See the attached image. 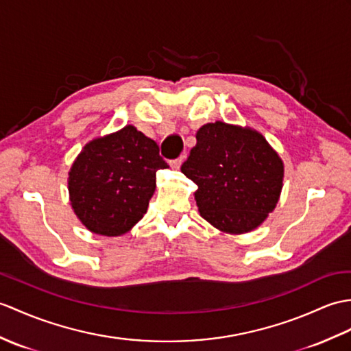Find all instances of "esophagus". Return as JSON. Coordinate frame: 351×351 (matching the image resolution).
<instances>
[{"instance_id": "esophagus-1", "label": "esophagus", "mask_w": 351, "mask_h": 351, "mask_svg": "<svg viewBox=\"0 0 351 351\" xmlns=\"http://www.w3.org/2000/svg\"><path fill=\"white\" fill-rule=\"evenodd\" d=\"M184 156L182 157H179V158H176V160H172V161H170V167H172V169H179V167H181V165H182V161H184Z\"/></svg>"}]
</instances>
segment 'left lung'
I'll return each mask as SVG.
<instances>
[{"label": "left lung", "mask_w": 351, "mask_h": 351, "mask_svg": "<svg viewBox=\"0 0 351 351\" xmlns=\"http://www.w3.org/2000/svg\"><path fill=\"white\" fill-rule=\"evenodd\" d=\"M181 172L197 185L202 218L223 233L257 229L280 200L284 162L262 133L250 127L209 122Z\"/></svg>", "instance_id": "left-lung-1"}]
</instances>
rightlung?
Returning <instances> with one entry per match:
<instances>
[{"instance_id": "add662e5", "label": "right lung", "mask_w": 351, "mask_h": 351, "mask_svg": "<svg viewBox=\"0 0 351 351\" xmlns=\"http://www.w3.org/2000/svg\"><path fill=\"white\" fill-rule=\"evenodd\" d=\"M166 167L158 145L134 125L95 137L70 167L73 213L91 233L125 234L146 214L157 170Z\"/></svg>"}]
</instances>
